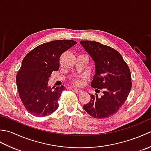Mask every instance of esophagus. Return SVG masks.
I'll return each instance as SVG.
<instances>
[{"label":"esophagus","mask_w":151,"mask_h":151,"mask_svg":"<svg viewBox=\"0 0 151 151\" xmlns=\"http://www.w3.org/2000/svg\"><path fill=\"white\" fill-rule=\"evenodd\" d=\"M73 90L77 94H81L82 93H83V91L82 90V89H77V88H73Z\"/></svg>","instance_id":"obj_1"}]
</instances>
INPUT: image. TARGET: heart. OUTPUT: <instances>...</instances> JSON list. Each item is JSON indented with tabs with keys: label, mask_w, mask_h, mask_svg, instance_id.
Segmentation results:
<instances>
[{
	"label": "heart",
	"mask_w": 151,
	"mask_h": 151,
	"mask_svg": "<svg viewBox=\"0 0 151 151\" xmlns=\"http://www.w3.org/2000/svg\"><path fill=\"white\" fill-rule=\"evenodd\" d=\"M73 83L75 85H76V86H80L81 84V81H80V80L78 79H75L73 80Z\"/></svg>",
	"instance_id": "1"
}]
</instances>
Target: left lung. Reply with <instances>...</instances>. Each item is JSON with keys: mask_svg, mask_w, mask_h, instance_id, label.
I'll use <instances>...</instances> for the list:
<instances>
[{"mask_svg": "<svg viewBox=\"0 0 151 151\" xmlns=\"http://www.w3.org/2000/svg\"><path fill=\"white\" fill-rule=\"evenodd\" d=\"M95 64V75L91 83L95 92L102 91L101 97L91 94L83 108L91 117L108 118L121 108L132 88L129 66L117 50L97 41H81Z\"/></svg>", "mask_w": 151, "mask_h": 151, "instance_id": "obj_1", "label": "left lung"}]
</instances>
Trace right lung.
Here are the masks:
<instances>
[{"instance_id":"right-lung-1","label":"right lung","mask_w":151,"mask_h":151,"mask_svg":"<svg viewBox=\"0 0 151 151\" xmlns=\"http://www.w3.org/2000/svg\"><path fill=\"white\" fill-rule=\"evenodd\" d=\"M76 43L74 40H55L40 45L30 50L22 62L16 75L19 97L26 110L36 117L52 114L65 88L48 87L53 71L60 67L61 55Z\"/></svg>"}]
</instances>
